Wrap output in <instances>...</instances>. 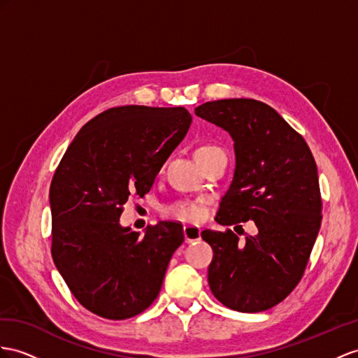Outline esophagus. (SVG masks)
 I'll list each match as a JSON object with an SVG mask.
<instances>
[{
    "instance_id": "esophagus-1",
    "label": "esophagus",
    "mask_w": 358,
    "mask_h": 358,
    "mask_svg": "<svg viewBox=\"0 0 358 358\" xmlns=\"http://www.w3.org/2000/svg\"><path fill=\"white\" fill-rule=\"evenodd\" d=\"M182 233H185V239L187 243H192L199 239L201 236V228L198 225H192V224H186L182 227Z\"/></svg>"
}]
</instances>
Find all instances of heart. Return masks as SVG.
Wrapping results in <instances>:
<instances>
[{"label":"heart","mask_w":358,"mask_h":358,"mask_svg":"<svg viewBox=\"0 0 358 358\" xmlns=\"http://www.w3.org/2000/svg\"><path fill=\"white\" fill-rule=\"evenodd\" d=\"M217 146L215 145H199L195 150V157L199 154H204L210 150H215ZM164 215L177 219V221H185V222H194L203 219L206 215V207L201 201H190V199H181L176 201L169 206L164 207Z\"/></svg>","instance_id":"b5f03b06"}]
</instances>
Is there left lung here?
<instances>
[{
    "mask_svg": "<svg viewBox=\"0 0 358 358\" xmlns=\"http://www.w3.org/2000/svg\"><path fill=\"white\" fill-rule=\"evenodd\" d=\"M195 113L234 141V177L216 222L257 227L245 242L231 230L201 233L213 250L210 289L242 313L272 308L298 286L322 221L315 157L304 137L262 101H208Z\"/></svg>",
    "mask_w": 358,
    "mask_h": 358,
    "instance_id": "obj_1",
    "label": "left lung"
}]
</instances>
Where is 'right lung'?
<instances>
[{
    "mask_svg": "<svg viewBox=\"0 0 358 358\" xmlns=\"http://www.w3.org/2000/svg\"><path fill=\"white\" fill-rule=\"evenodd\" d=\"M190 122L185 107L108 108L81 128L54 172L52 260L92 313L128 319L157 298L172 254L185 241L182 225L163 221L141 237L119 225V217L130 195L151 190Z\"/></svg>",
    "mask_w": 358,
    "mask_h": 358,
    "instance_id": "1",
    "label": "right lung"
}]
</instances>
